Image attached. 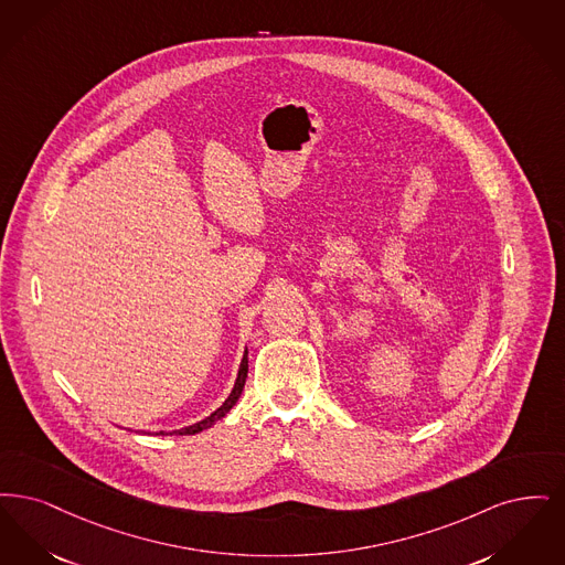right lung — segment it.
I'll list each match as a JSON object with an SVG mask.
<instances>
[{
	"label": "right lung",
	"instance_id": "add662e5",
	"mask_svg": "<svg viewBox=\"0 0 565 565\" xmlns=\"http://www.w3.org/2000/svg\"><path fill=\"white\" fill-rule=\"evenodd\" d=\"M246 373H248V352L245 350V356H243V363H241V369H238V377H236V384H234V391L230 393V396L225 398V403L221 405L217 412H213L211 416L204 417L202 422H198V424H192V426H188V428H181V430H172L174 435H196L200 430H206V428H211L217 419L225 416L234 405H236V401L241 398V394H243V388H245L246 382ZM171 433V435H172ZM156 435H164V430H160V433H156Z\"/></svg>",
	"mask_w": 565,
	"mask_h": 565
}]
</instances>
